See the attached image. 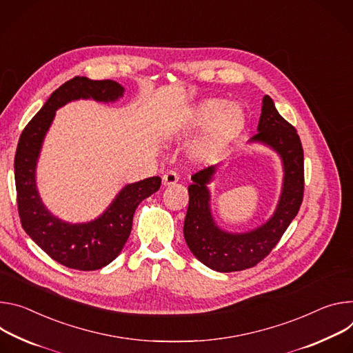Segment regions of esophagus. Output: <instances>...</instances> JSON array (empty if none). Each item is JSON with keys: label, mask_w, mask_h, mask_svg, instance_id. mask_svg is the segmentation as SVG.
Here are the masks:
<instances>
[{"label": "esophagus", "mask_w": 353, "mask_h": 353, "mask_svg": "<svg viewBox=\"0 0 353 353\" xmlns=\"http://www.w3.org/2000/svg\"><path fill=\"white\" fill-rule=\"evenodd\" d=\"M178 181H179V176H178V174L175 171H168L165 175H163V183L165 186L175 185Z\"/></svg>", "instance_id": "obj_1"}]
</instances>
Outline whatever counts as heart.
<instances>
[{
    "label": "heart",
    "mask_w": 353,
    "mask_h": 353,
    "mask_svg": "<svg viewBox=\"0 0 353 353\" xmlns=\"http://www.w3.org/2000/svg\"><path fill=\"white\" fill-rule=\"evenodd\" d=\"M245 123L247 114L240 105H228L225 99L209 98L189 112L181 130L183 134H192L208 128L194 141L190 155L196 161H209L241 134Z\"/></svg>",
    "instance_id": "b5f03b06"
}]
</instances>
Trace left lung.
Returning a JSON list of instances; mask_svg holds the SVG:
<instances>
[{
	"label": "left lung",
	"mask_w": 353,
	"mask_h": 353,
	"mask_svg": "<svg viewBox=\"0 0 353 353\" xmlns=\"http://www.w3.org/2000/svg\"><path fill=\"white\" fill-rule=\"evenodd\" d=\"M258 133L250 140L276 151L283 164L282 193L270 219L247 232H228L213 220L210 210L212 182L219 165L208 167L192 175L188 186L189 206L183 223V237L203 265L217 272H237L255 266L282 239L283 232L299 213L304 192V154L296 129L285 121L272 98L262 99Z\"/></svg>",
	"instance_id": "8db88e82"
}]
</instances>
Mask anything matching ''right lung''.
<instances>
[{"instance_id":"add662e5","label":"right lung","mask_w":353,"mask_h":353,"mask_svg":"<svg viewBox=\"0 0 353 353\" xmlns=\"http://www.w3.org/2000/svg\"><path fill=\"white\" fill-rule=\"evenodd\" d=\"M125 88L116 81L74 77L59 87L23 129L14 170L18 213L28 236L56 262L78 270H95L110 263L125 247L137 206L161 186L160 176L126 185L95 220L67 223L53 216L36 188V164L56 110L77 99L114 102Z\"/></svg>"}]
</instances>
